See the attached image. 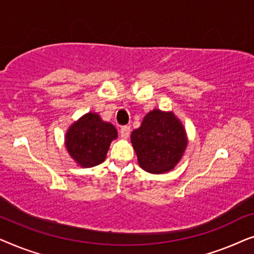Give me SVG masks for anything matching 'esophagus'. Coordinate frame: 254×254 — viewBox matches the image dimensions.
<instances>
[{
	"mask_svg": "<svg viewBox=\"0 0 254 254\" xmlns=\"http://www.w3.org/2000/svg\"><path fill=\"white\" fill-rule=\"evenodd\" d=\"M130 134V127L129 126H123L120 128V135L123 138H127Z\"/></svg>",
	"mask_w": 254,
	"mask_h": 254,
	"instance_id": "esophagus-1",
	"label": "esophagus"
}]
</instances>
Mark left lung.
<instances>
[{
    "instance_id": "1",
    "label": "left lung",
    "mask_w": 254,
    "mask_h": 254,
    "mask_svg": "<svg viewBox=\"0 0 254 254\" xmlns=\"http://www.w3.org/2000/svg\"><path fill=\"white\" fill-rule=\"evenodd\" d=\"M138 164L144 171L164 173L178 164L187 145L180 121L172 113L154 110L130 136Z\"/></svg>"
}]
</instances>
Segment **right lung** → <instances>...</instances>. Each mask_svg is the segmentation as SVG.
Returning a JSON list of instances; mask_svg holds the SVG:
<instances>
[{"mask_svg":"<svg viewBox=\"0 0 254 254\" xmlns=\"http://www.w3.org/2000/svg\"><path fill=\"white\" fill-rule=\"evenodd\" d=\"M117 136L112 124L104 123L98 114L88 113L68 129L65 148L77 164L91 168L104 162L111 142Z\"/></svg>","mask_w":254,"mask_h":254,"instance_id":"add662e5","label":"right lung"}]
</instances>
